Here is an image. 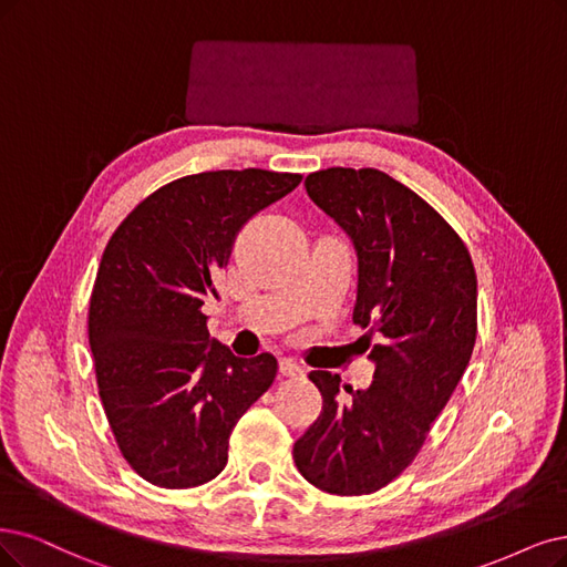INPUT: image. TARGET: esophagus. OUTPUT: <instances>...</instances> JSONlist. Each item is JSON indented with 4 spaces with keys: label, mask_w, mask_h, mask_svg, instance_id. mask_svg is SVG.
<instances>
[{
    "label": "esophagus",
    "mask_w": 567,
    "mask_h": 567,
    "mask_svg": "<svg viewBox=\"0 0 567 567\" xmlns=\"http://www.w3.org/2000/svg\"><path fill=\"white\" fill-rule=\"evenodd\" d=\"M278 373H280V379H289V381L301 379V375H303V371H301L295 362H291V360H280Z\"/></svg>",
    "instance_id": "esophagus-1"
}]
</instances>
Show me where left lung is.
<instances>
[{
    "label": "left lung",
    "instance_id": "left-lung-1",
    "mask_svg": "<svg viewBox=\"0 0 567 567\" xmlns=\"http://www.w3.org/2000/svg\"><path fill=\"white\" fill-rule=\"evenodd\" d=\"M310 200L337 219L360 259L352 322L381 333L373 383L352 390L312 371L322 413L295 444L301 476L331 495L385 488L421 453L463 379L476 341V272L465 240L436 209L375 167L306 177Z\"/></svg>",
    "mask_w": 567,
    "mask_h": 567
}]
</instances>
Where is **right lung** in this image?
Returning <instances> with one entry per match:
<instances>
[{
  "mask_svg": "<svg viewBox=\"0 0 567 567\" xmlns=\"http://www.w3.org/2000/svg\"><path fill=\"white\" fill-rule=\"evenodd\" d=\"M303 175L261 167L186 175L133 207L102 251L89 306L97 390L121 455L152 486L213 481L243 413L272 385V354L238 360L209 341L240 228Z\"/></svg>",
  "mask_w": 567,
  "mask_h": 567,
  "instance_id": "1",
  "label": "right lung"
}]
</instances>
